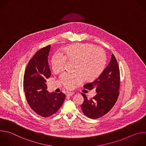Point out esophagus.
<instances>
[{"label":"esophagus","instance_id":"1","mask_svg":"<svg viewBox=\"0 0 146 146\" xmlns=\"http://www.w3.org/2000/svg\"><path fill=\"white\" fill-rule=\"evenodd\" d=\"M73 94H74V93H73V92H68V93H67V96H72Z\"/></svg>","mask_w":146,"mask_h":146}]
</instances>
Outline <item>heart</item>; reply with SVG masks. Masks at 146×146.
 <instances>
[{"label":"heart","mask_w":146,"mask_h":146,"mask_svg":"<svg viewBox=\"0 0 146 146\" xmlns=\"http://www.w3.org/2000/svg\"><path fill=\"white\" fill-rule=\"evenodd\" d=\"M64 55L56 52L51 60L53 72H59L64 68L66 61H74V73H64L60 76L63 85L72 89L76 84L81 83L84 78L93 80L103 71L106 64L107 57L102 48L89 43H76L66 47Z\"/></svg>","instance_id":"obj_1"}]
</instances>
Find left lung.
Returning <instances> with one entry per match:
<instances>
[{
	"instance_id": "obj_1",
	"label": "left lung",
	"mask_w": 146,
	"mask_h": 146,
	"mask_svg": "<svg viewBox=\"0 0 146 146\" xmlns=\"http://www.w3.org/2000/svg\"><path fill=\"white\" fill-rule=\"evenodd\" d=\"M120 70L117 60L112 54L111 59L102 74L93 81L84 85L88 89H96L97 94L91 99L86 95L81 107L83 113L92 119L99 118L107 114L114 106L119 94Z\"/></svg>"
}]
</instances>
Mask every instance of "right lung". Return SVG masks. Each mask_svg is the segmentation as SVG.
<instances>
[{
	"label": "right lung",
	"instance_id": "add662e5",
	"mask_svg": "<svg viewBox=\"0 0 146 146\" xmlns=\"http://www.w3.org/2000/svg\"><path fill=\"white\" fill-rule=\"evenodd\" d=\"M50 45L39 50L29 62L25 72L23 88L31 108L42 117L50 116L61 108L65 100L62 92L50 93L46 79L51 76L48 64Z\"/></svg>",
	"mask_w": 146,
	"mask_h": 146
}]
</instances>
